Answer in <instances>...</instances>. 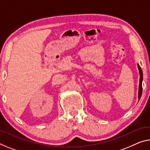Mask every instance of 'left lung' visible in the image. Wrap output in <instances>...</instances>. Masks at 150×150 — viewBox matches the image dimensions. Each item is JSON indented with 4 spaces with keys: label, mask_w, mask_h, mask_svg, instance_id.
<instances>
[{
    "label": "left lung",
    "mask_w": 150,
    "mask_h": 150,
    "mask_svg": "<svg viewBox=\"0 0 150 150\" xmlns=\"http://www.w3.org/2000/svg\"><path fill=\"white\" fill-rule=\"evenodd\" d=\"M137 66H138V69H139V76H140L139 91H138V98L139 99L140 97H141V96H142V80H143V73H142V70L141 67H139V65H138Z\"/></svg>",
    "instance_id": "left-lung-1"
}]
</instances>
